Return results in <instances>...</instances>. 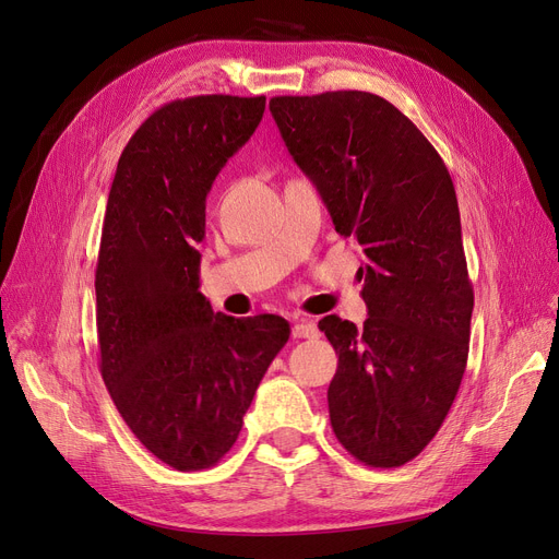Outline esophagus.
Wrapping results in <instances>:
<instances>
[{
  "instance_id": "obj_1",
  "label": "esophagus",
  "mask_w": 559,
  "mask_h": 559,
  "mask_svg": "<svg viewBox=\"0 0 559 559\" xmlns=\"http://www.w3.org/2000/svg\"><path fill=\"white\" fill-rule=\"evenodd\" d=\"M292 335H295V337H317L319 335V329H317V324H314V321H308V319H301V321H297V324L295 326H292Z\"/></svg>"
}]
</instances>
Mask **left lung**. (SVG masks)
Returning a JSON list of instances; mask_svg holds the SVG:
<instances>
[{"instance_id":"8db88e82","label":"left lung","mask_w":559,"mask_h":559,"mask_svg":"<svg viewBox=\"0 0 559 559\" xmlns=\"http://www.w3.org/2000/svg\"><path fill=\"white\" fill-rule=\"evenodd\" d=\"M270 110L335 230L354 235L367 255L365 326L337 314L319 321L340 356L329 388L333 432L356 460L401 466L444 424L466 369L474 287L451 174L378 95L274 97Z\"/></svg>"}]
</instances>
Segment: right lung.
<instances>
[{"mask_svg": "<svg viewBox=\"0 0 559 559\" xmlns=\"http://www.w3.org/2000/svg\"><path fill=\"white\" fill-rule=\"evenodd\" d=\"M262 112L264 97L165 104L124 146L106 203L95 274L102 378L142 447L179 472L230 451L289 340L283 317L235 319L199 292L205 197Z\"/></svg>", "mask_w": 559, "mask_h": 559, "instance_id": "1", "label": "right lung"}]
</instances>
